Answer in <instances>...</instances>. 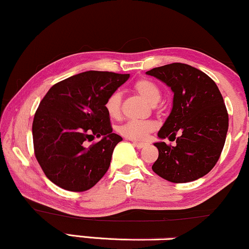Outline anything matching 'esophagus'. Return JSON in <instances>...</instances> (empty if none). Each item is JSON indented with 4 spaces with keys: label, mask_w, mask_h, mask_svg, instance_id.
Returning a JSON list of instances; mask_svg holds the SVG:
<instances>
[{
    "label": "esophagus",
    "mask_w": 249,
    "mask_h": 249,
    "mask_svg": "<svg viewBox=\"0 0 249 249\" xmlns=\"http://www.w3.org/2000/svg\"><path fill=\"white\" fill-rule=\"evenodd\" d=\"M132 144H134V146L137 148H142V147L146 146V143H142V142H132Z\"/></svg>",
    "instance_id": "obj_1"
}]
</instances>
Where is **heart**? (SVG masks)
Masks as SVG:
<instances>
[{"label":"heart","mask_w":249,"mask_h":249,"mask_svg":"<svg viewBox=\"0 0 249 249\" xmlns=\"http://www.w3.org/2000/svg\"><path fill=\"white\" fill-rule=\"evenodd\" d=\"M135 92H137L142 98H144L148 104L156 105L161 99L160 88L156 83L148 79H141L132 86ZM121 104L122 97L121 93L115 91L112 92L105 101V111L107 115L112 119H118L121 115ZM157 129L156 122L146 121H127L118 128L119 134L125 138L132 141H143L147 137L150 132Z\"/></svg>","instance_id":"heart-1"}]
</instances>
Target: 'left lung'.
Listing matches in <instances>:
<instances>
[{"mask_svg":"<svg viewBox=\"0 0 249 249\" xmlns=\"http://www.w3.org/2000/svg\"><path fill=\"white\" fill-rule=\"evenodd\" d=\"M146 74L174 92L172 112L158 137L176 141V145L154 143L159 157L153 172L173 183L205 176L219 159L229 128L228 111L217 86L207 74L182 63L156 67Z\"/></svg>","mask_w":249,"mask_h":249,"instance_id":"left-lung-1","label":"left lung"}]
</instances>
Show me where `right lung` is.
I'll list each match as a JSON object with an SVG mask.
<instances>
[{"mask_svg": "<svg viewBox=\"0 0 249 249\" xmlns=\"http://www.w3.org/2000/svg\"><path fill=\"white\" fill-rule=\"evenodd\" d=\"M129 74L88 71L56 83L35 112L34 153L51 182L73 192L91 189L105 175L115 145L106 98ZM99 138L97 143L88 142Z\"/></svg>", "mask_w": 249, "mask_h": 249, "instance_id": "add662e5", "label": "right lung"}]
</instances>
